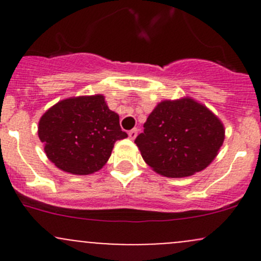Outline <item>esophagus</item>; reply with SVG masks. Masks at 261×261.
<instances>
[{
  "mask_svg": "<svg viewBox=\"0 0 261 261\" xmlns=\"http://www.w3.org/2000/svg\"><path fill=\"white\" fill-rule=\"evenodd\" d=\"M136 135H138V128H133V130L128 131V138H130L131 140H134V139L136 138Z\"/></svg>",
  "mask_w": 261,
  "mask_h": 261,
  "instance_id": "obj_1",
  "label": "esophagus"
}]
</instances>
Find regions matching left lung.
I'll use <instances>...</instances> for the list:
<instances>
[{"label":"left lung","mask_w":261,"mask_h":261,"mask_svg":"<svg viewBox=\"0 0 261 261\" xmlns=\"http://www.w3.org/2000/svg\"><path fill=\"white\" fill-rule=\"evenodd\" d=\"M223 140L222 121L203 103L186 96L159 102L135 144L158 174L183 178L206 169Z\"/></svg>","instance_id":"left-lung-1"}]
</instances>
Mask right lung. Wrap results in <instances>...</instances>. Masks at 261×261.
Here are the masks:
<instances>
[{
  "label": "right lung",
  "mask_w": 261,
  "mask_h": 261,
  "mask_svg": "<svg viewBox=\"0 0 261 261\" xmlns=\"http://www.w3.org/2000/svg\"><path fill=\"white\" fill-rule=\"evenodd\" d=\"M38 135L50 162L75 175L102 169L116 141L127 138L102 94L69 97L55 103L39 120Z\"/></svg>",
  "instance_id": "right-lung-1"
}]
</instances>
